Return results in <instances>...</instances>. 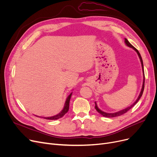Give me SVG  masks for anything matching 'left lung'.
<instances>
[{"label": "left lung", "mask_w": 157, "mask_h": 157, "mask_svg": "<svg viewBox=\"0 0 157 157\" xmlns=\"http://www.w3.org/2000/svg\"><path fill=\"white\" fill-rule=\"evenodd\" d=\"M125 44H126L128 46H129V47H130V48H133V49H134V50L137 52V55H138V56H139V59H140V60H141V65H142V69H143V76H144V79H143V83L142 89H141V92H140V94H139V97H138V98H137V99L136 100V102H135L132 105H131L130 107H128L127 108H126V109H123V110H121V111H118V112H117V113H105V112H104V111H101V109H99L98 108V107H97V103H96V102H95V109L97 110V111L98 113H99L101 114H102V116H103V117H107V118H113V117H117L120 116V115H122V114H123L124 113H127L128 110H130L132 108V107H134L135 104H137V102L139 101V100L140 99V98L141 97V96H142V95H143V91H144V80H145V78H144V73L143 62V60H142L141 56V55H140V53H139V51L137 50V49L136 48H134L132 45V44L128 42V40L127 39H125Z\"/></svg>", "instance_id": "obj_1"}]
</instances>
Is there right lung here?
Instances as JSON below:
<instances>
[{
	"label": "right lung",
	"instance_id": "add662e5",
	"mask_svg": "<svg viewBox=\"0 0 157 157\" xmlns=\"http://www.w3.org/2000/svg\"><path fill=\"white\" fill-rule=\"evenodd\" d=\"M72 95V93L67 97V99H66L65 105H64V108L62 110V111L60 113H59L58 114L55 115V116L53 117H43L46 120H57V119H59L60 118H62V117H63L64 115L67 113V111H69V102H70V99H71V97Z\"/></svg>",
	"mask_w": 157,
	"mask_h": 157
}]
</instances>
